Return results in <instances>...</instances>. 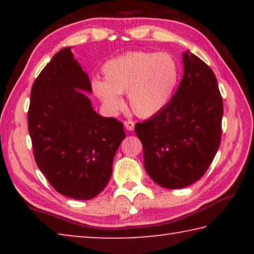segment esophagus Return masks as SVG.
Returning <instances> with one entry per match:
<instances>
[{
	"label": "esophagus",
	"instance_id": "obj_1",
	"mask_svg": "<svg viewBox=\"0 0 254 254\" xmlns=\"http://www.w3.org/2000/svg\"><path fill=\"white\" fill-rule=\"evenodd\" d=\"M123 124H124V127H126L127 131L134 130V122H133V121H124Z\"/></svg>",
	"mask_w": 254,
	"mask_h": 254
}]
</instances>
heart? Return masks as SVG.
<instances>
[{"label": "heart", "mask_w": 254, "mask_h": 254, "mask_svg": "<svg viewBox=\"0 0 254 254\" xmlns=\"http://www.w3.org/2000/svg\"><path fill=\"white\" fill-rule=\"evenodd\" d=\"M102 71L104 80L94 79L92 87L105 109H122L121 94L127 93L132 111L147 119L169 104L178 85L180 67L168 53L131 51L107 60Z\"/></svg>", "instance_id": "obj_1"}]
</instances>
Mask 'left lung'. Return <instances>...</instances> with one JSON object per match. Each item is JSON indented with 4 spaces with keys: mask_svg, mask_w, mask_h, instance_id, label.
Segmentation results:
<instances>
[{
    "mask_svg": "<svg viewBox=\"0 0 254 254\" xmlns=\"http://www.w3.org/2000/svg\"><path fill=\"white\" fill-rule=\"evenodd\" d=\"M184 76L165 109L135 124L144 168L159 186L178 189L203 177L222 135L223 98L213 70L194 54L183 55Z\"/></svg>",
    "mask_w": 254,
    "mask_h": 254,
    "instance_id": "8db88e82",
    "label": "left lung"
}]
</instances>
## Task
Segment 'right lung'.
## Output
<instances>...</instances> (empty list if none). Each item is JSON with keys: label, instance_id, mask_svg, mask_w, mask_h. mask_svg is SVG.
I'll list each match as a JSON object with an SVG mask.
<instances>
[{"label": "right lung", "instance_id": "right-lung-1", "mask_svg": "<svg viewBox=\"0 0 254 254\" xmlns=\"http://www.w3.org/2000/svg\"><path fill=\"white\" fill-rule=\"evenodd\" d=\"M84 92L91 81L67 47L34 80L28 112L38 167L59 194L78 200L105 188L126 137L122 122L97 114Z\"/></svg>", "mask_w": 254, "mask_h": 254}]
</instances>
